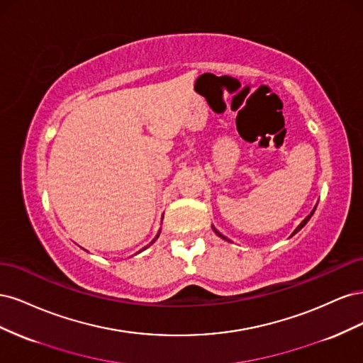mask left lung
I'll use <instances>...</instances> for the list:
<instances>
[{"label": "left lung", "mask_w": 363, "mask_h": 363, "mask_svg": "<svg viewBox=\"0 0 363 363\" xmlns=\"http://www.w3.org/2000/svg\"><path fill=\"white\" fill-rule=\"evenodd\" d=\"M315 208H316V206H315V207H313V211H312V212H311V213H309V215H307V216H306V218H304V219H303V221H301V223H300V225H298V227H296V228H295V230H294V233H292V235H295V233H298V232H300V230H301V228H303V227H304V225H306V224H307V221H309V219H311V216H312V215H313V212H315ZM212 228H213V232H215V233H216V235H218V236H219V238H223V239H224V240H228V242H230V239H228V238H225V236H224V235H221V233H219V232H218V230H216V228H215V227H213V225H212Z\"/></svg>", "instance_id": "left-lung-1"}]
</instances>
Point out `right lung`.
<instances>
[{
	"mask_svg": "<svg viewBox=\"0 0 363 363\" xmlns=\"http://www.w3.org/2000/svg\"><path fill=\"white\" fill-rule=\"evenodd\" d=\"M159 235H160V230H159V233H157V235H156V238H155V239H152V240H151V242H150V245H152V244H155V242H156V239H157V238H159ZM150 245H147V247H144V248H142V250H140V251H138V252H142V251H144V250H147V248H148V247H150Z\"/></svg>",
	"mask_w": 363,
	"mask_h": 363,
	"instance_id": "add662e5",
	"label": "right lung"
}]
</instances>
